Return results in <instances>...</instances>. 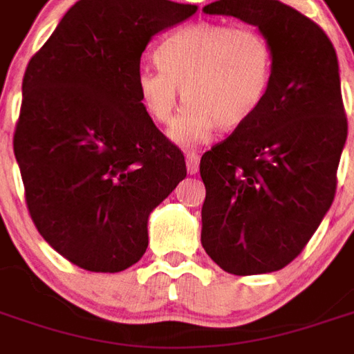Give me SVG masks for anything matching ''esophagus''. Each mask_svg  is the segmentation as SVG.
<instances>
[{
	"label": "esophagus",
	"instance_id": "34e87169",
	"mask_svg": "<svg viewBox=\"0 0 354 354\" xmlns=\"http://www.w3.org/2000/svg\"><path fill=\"white\" fill-rule=\"evenodd\" d=\"M185 167H187L189 174H197L199 172V155L195 151H187L185 153Z\"/></svg>",
	"mask_w": 354,
	"mask_h": 354
}]
</instances>
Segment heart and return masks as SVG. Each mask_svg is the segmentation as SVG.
Returning a JSON list of instances; mask_svg holds the SVG:
<instances>
[{
    "instance_id": "heart-1",
    "label": "heart",
    "mask_w": 354,
    "mask_h": 354,
    "mask_svg": "<svg viewBox=\"0 0 354 354\" xmlns=\"http://www.w3.org/2000/svg\"><path fill=\"white\" fill-rule=\"evenodd\" d=\"M157 68L136 75L140 102L155 123L170 124L182 100L189 106L172 127L180 146H199L248 123L266 100L273 80L274 53L266 34L223 20L180 28L157 53Z\"/></svg>"
}]
</instances>
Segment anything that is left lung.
<instances>
[{
  "label": "left lung",
  "instance_id": "obj_1",
  "mask_svg": "<svg viewBox=\"0 0 354 354\" xmlns=\"http://www.w3.org/2000/svg\"><path fill=\"white\" fill-rule=\"evenodd\" d=\"M203 11L258 28L274 68L252 119L201 159V243L227 273H273L304 250L334 201L347 140L337 57L313 20L281 1L220 0Z\"/></svg>",
  "mask_w": 354,
  "mask_h": 354
}]
</instances>
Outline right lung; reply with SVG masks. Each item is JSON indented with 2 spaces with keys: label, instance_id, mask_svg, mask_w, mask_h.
<instances>
[{
  "label": "right lung",
  "instance_id": "obj_1",
  "mask_svg": "<svg viewBox=\"0 0 354 354\" xmlns=\"http://www.w3.org/2000/svg\"><path fill=\"white\" fill-rule=\"evenodd\" d=\"M197 5L80 0L22 81L15 131L26 205L60 256L96 273L134 266L147 220L187 174L182 151L140 102V58Z\"/></svg>",
  "mask_w": 354,
  "mask_h": 354
}]
</instances>
